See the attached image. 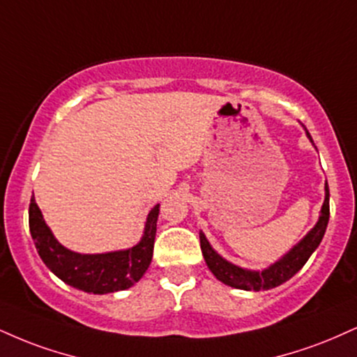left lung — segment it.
Masks as SVG:
<instances>
[{"label":"left lung","mask_w":357,"mask_h":357,"mask_svg":"<svg viewBox=\"0 0 357 357\" xmlns=\"http://www.w3.org/2000/svg\"><path fill=\"white\" fill-rule=\"evenodd\" d=\"M306 131V136L312 143V137ZM314 144V143H312ZM329 221V188L328 183L324 184V203L321 208L319 220L314 225L309 233L298 244H294L284 256L279 257L276 263L269 264L268 268L256 271V269H246L239 268L229 261L225 259L221 255H218L214 251L211 244H209L208 238H206L203 231H199V243H201V251H203L204 261L208 264L209 271H211L216 279H220L225 284L236 287V289L243 291H268L273 287L281 286L282 282L289 281L299 269L306 264L309 256L316 251L319 243L323 241V236L326 233V227H328Z\"/></svg>","instance_id":"left-lung-1"}]
</instances>
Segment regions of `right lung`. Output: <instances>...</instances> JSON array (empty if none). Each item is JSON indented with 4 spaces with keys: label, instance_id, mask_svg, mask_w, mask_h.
Returning a JSON list of instances; mask_svg holds the SVG:
<instances>
[{
    "label": "right lung",
    "instance_id": "1",
    "mask_svg": "<svg viewBox=\"0 0 357 357\" xmlns=\"http://www.w3.org/2000/svg\"><path fill=\"white\" fill-rule=\"evenodd\" d=\"M160 204L148 213L139 243L132 248L101 255H81L64 248L46 225L36 199L29 204V231L43 263L54 276L76 289L93 294H108L135 286L148 271L153 259Z\"/></svg>",
    "mask_w": 357,
    "mask_h": 357
}]
</instances>
